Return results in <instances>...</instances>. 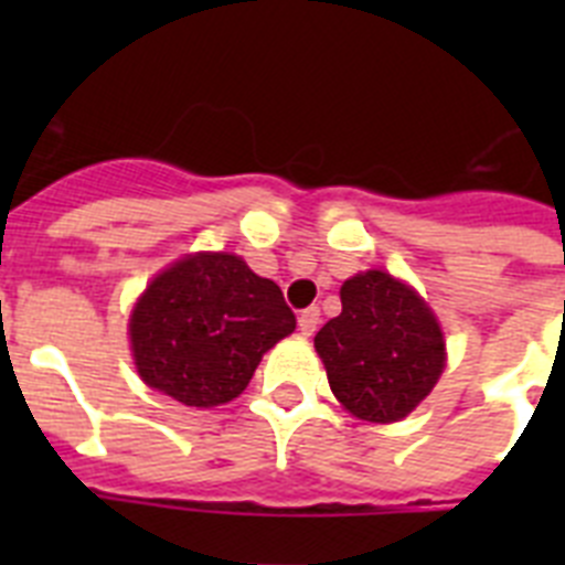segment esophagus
I'll return each instance as SVG.
<instances>
[{
	"instance_id": "obj_1",
	"label": "esophagus",
	"mask_w": 565,
	"mask_h": 565,
	"mask_svg": "<svg viewBox=\"0 0 565 565\" xmlns=\"http://www.w3.org/2000/svg\"><path fill=\"white\" fill-rule=\"evenodd\" d=\"M317 328H319V308H306V311L299 313V331H302V337H313Z\"/></svg>"
}]
</instances>
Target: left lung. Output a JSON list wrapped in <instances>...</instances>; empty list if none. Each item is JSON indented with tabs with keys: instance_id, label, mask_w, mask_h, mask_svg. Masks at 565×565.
<instances>
[{
	"instance_id": "left-lung-1",
	"label": "left lung",
	"mask_w": 565,
	"mask_h": 565,
	"mask_svg": "<svg viewBox=\"0 0 565 565\" xmlns=\"http://www.w3.org/2000/svg\"><path fill=\"white\" fill-rule=\"evenodd\" d=\"M342 313L313 337L333 396L376 424L402 422L430 396L447 362L430 306L387 271L344 279Z\"/></svg>"
}]
</instances>
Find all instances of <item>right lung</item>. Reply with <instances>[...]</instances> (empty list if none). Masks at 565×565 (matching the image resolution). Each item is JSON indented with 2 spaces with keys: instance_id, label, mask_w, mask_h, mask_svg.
Returning a JSON list of instances; mask_svg holds the SVG:
<instances>
[{
  "instance_id": "1",
  "label": "right lung",
  "mask_w": 565,
  "mask_h": 565,
  "mask_svg": "<svg viewBox=\"0 0 565 565\" xmlns=\"http://www.w3.org/2000/svg\"><path fill=\"white\" fill-rule=\"evenodd\" d=\"M297 328L277 282L226 252L163 268L129 317L135 367L186 407H217L246 391L263 353Z\"/></svg>"
}]
</instances>
